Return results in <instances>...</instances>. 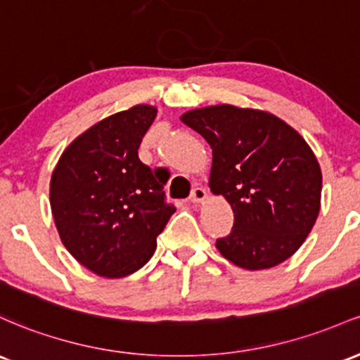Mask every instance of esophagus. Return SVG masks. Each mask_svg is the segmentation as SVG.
<instances>
[{
    "instance_id": "34e87169",
    "label": "esophagus",
    "mask_w": 360,
    "mask_h": 360,
    "mask_svg": "<svg viewBox=\"0 0 360 360\" xmlns=\"http://www.w3.org/2000/svg\"><path fill=\"white\" fill-rule=\"evenodd\" d=\"M207 189L205 188H195L191 193V201L193 203H203L207 200Z\"/></svg>"
}]
</instances>
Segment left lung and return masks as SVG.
Returning a JSON list of instances; mask_svg holds the SVG:
<instances>
[{"instance_id":"1","label":"left lung","mask_w":360,"mask_h":360,"mask_svg":"<svg viewBox=\"0 0 360 360\" xmlns=\"http://www.w3.org/2000/svg\"><path fill=\"white\" fill-rule=\"evenodd\" d=\"M181 121L210 145L208 186L234 212L232 232L215 244L220 255L251 271L289 259L321 208V167L307 141L262 109L208 105Z\"/></svg>"}]
</instances>
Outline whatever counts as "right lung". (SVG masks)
<instances>
[{"label":"right lung","instance_id":"obj_1","mask_svg":"<svg viewBox=\"0 0 360 360\" xmlns=\"http://www.w3.org/2000/svg\"><path fill=\"white\" fill-rule=\"evenodd\" d=\"M157 108L138 104L104 117L63 150L51 174L49 203L61 243L105 278L135 274L176 212L164 201L167 177L138 159Z\"/></svg>","mask_w":360,"mask_h":360}]
</instances>
